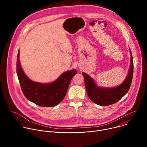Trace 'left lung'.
<instances>
[{
  "instance_id": "obj_1",
  "label": "left lung",
  "mask_w": 147,
  "mask_h": 147,
  "mask_svg": "<svg viewBox=\"0 0 147 147\" xmlns=\"http://www.w3.org/2000/svg\"><path fill=\"white\" fill-rule=\"evenodd\" d=\"M130 54L131 63L129 73L126 78L117 87L112 88H100L96 85L92 77L86 73H82L87 95L92 102L101 106L111 105L117 102L127 93L131 86L134 69L131 52Z\"/></svg>"
}]
</instances>
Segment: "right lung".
<instances>
[{"mask_svg":"<svg viewBox=\"0 0 147 147\" xmlns=\"http://www.w3.org/2000/svg\"><path fill=\"white\" fill-rule=\"evenodd\" d=\"M19 50L17 57V74L21 88L27 99L40 107H53L66 96L73 77L77 74L75 69L65 72L49 84H41L30 80L20 65Z\"/></svg>","mask_w":147,"mask_h":147,"instance_id":"obj_1","label":"right lung"}]
</instances>
